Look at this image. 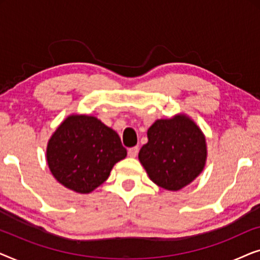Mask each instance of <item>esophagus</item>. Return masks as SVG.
I'll return each mask as SVG.
<instances>
[{"mask_svg":"<svg viewBox=\"0 0 260 260\" xmlns=\"http://www.w3.org/2000/svg\"><path fill=\"white\" fill-rule=\"evenodd\" d=\"M138 150H140V148H138V147L130 148L129 150H127V155H129L130 157H136L137 154H138Z\"/></svg>","mask_w":260,"mask_h":260,"instance_id":"34e87169","label":"esophagus"}]
</instances>
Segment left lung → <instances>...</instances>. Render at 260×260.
I'll list each match as a JSON object with an SVG mask.
<instances>
[{
    "label": "left lung",
    "mask_w": 260,
    "mask_h": 260,
    "mask_svg": "<svg viewBox=\"0 0 260 260\" xmlns=\"http://www.w3.org/2000/svg\"><path fill=\"white\" fill-rule=\"evenodd\" d=\"M148 143L138 159L149 179L163 189L176 191L197 179L207 161L206 137L184 113L157 119L147 133Z\"/></svg>",
    "instance_id": "obj_1"
}]
</instances>
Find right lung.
<instances>
[{
  "label": "right lung",
  "instance_id": "obj_1",
  "mask_svg": "<svg viewBox=\"0 0 260 260\" xmlns=\"http://www.w3.org/2000/svg\"><path fill=\"white\" fill-rule=\"evenodd\" d=\"M126 157L118 134L97 117L70 115L48 140L46 159L63 187L88 194L104 183L113 166Z\"/></svg>",
  "mask_w": 260,
  "mask_h": 260
}]
</instances>
